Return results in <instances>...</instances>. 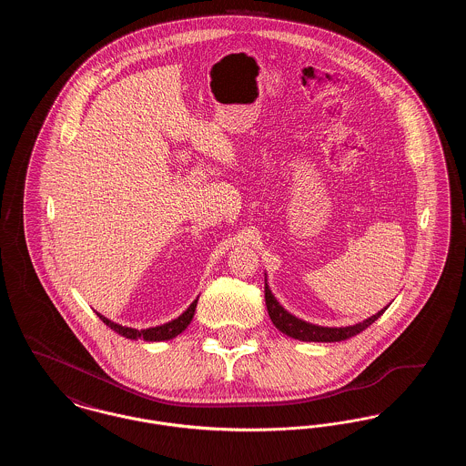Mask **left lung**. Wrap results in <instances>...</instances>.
Listing matches in <instances>:
<instances>
[{"label": "left lung", "instance_id": "obj_1", "mask_svg": "<svg viewBox=\"0 0 466 466\" xmlns=\"http://www.w3.org/2000/svg\"><path fill=\"white\" fill-rule=\"evenodd\" d=\"M266 306L267 312L270 316V321L274 323V327L279 332L287 333L291 339H299L304 342H340L346 339H351L360 332H363L367 327H370L377 318L388 309V306L384 309L379 310L374 316L363 319L361 323L356 325H350V327H319V325H312L304 319H299L297 316L289 314V310L285 309L276 297L272 295V291L267 285L266 276Z\"/></svg>", "mask_w": 466, "mask_h": 466}]
</instances>
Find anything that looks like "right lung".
<instances>
[{
	"mask_svg": "<svg viewBox=\"0 0 466 466\" xmlns=\"http://www.w3.org/2000/svg\"><path fill=\"white\" fill-rule=\"evenodd\" d=\"M198 300H199V297L188 306V309L185 310L183 314H179L177 319H171V321H167V323H164V325L150 327V329H145V330H137V329H131V327H122V325L111 321L106 316H103V314H99V312H97V316L103 319V323H105L106 327H110L113 332L118 333V335H122V337H126V339H131V340L143 339V340H147V342H160V340L175 339V337L183 332V330H187V327L190 325V321H192V318H194V312H196V308H198Z\"/></svg>",
	"mask_w": 466,
	"mask_h": 466,
	"instance_id": "add662e5",
	"label": "right lung"
}]
</instances>
